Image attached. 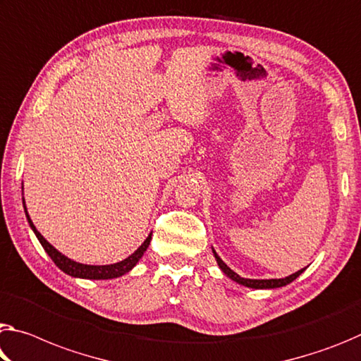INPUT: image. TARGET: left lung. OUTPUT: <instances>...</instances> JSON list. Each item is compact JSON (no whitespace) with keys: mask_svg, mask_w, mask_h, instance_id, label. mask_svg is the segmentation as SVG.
<instances>
[{"mask_svg":"<svg viewBox=\"0 0 361 361\" xmlns=\"http://www.w3.org/2000/svg\"><path fill=\"white\" fill-rule=\"evenodd\" d=\"M214 255H215V259H216V263H219V267L221 268V271L226 274L228 278H231L233 281H236V283H239V284H243V286H245V288H254V289H274V288H281V286H286V284H289V283H293L294 279L299 276V274L305 270H299L297 273H293V274H289V276H286V278H281V279H247V278H241L239 276L238 273H234L230 267L226 265L225 262H223L220 257H219V254L215 252L214 250Z\"/></svg>","mask_w":361,"mask_h":361,"instance_id":"8db88e82","label":"left lung"}]
</instances>
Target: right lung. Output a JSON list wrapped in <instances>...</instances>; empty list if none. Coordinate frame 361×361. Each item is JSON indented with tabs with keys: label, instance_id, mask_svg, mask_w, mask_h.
Wrapping results in <instances>:
<instances>
[{
	"label": "right lung",
	"instance_id": "1",
	"mask_svg": "<svg viewBox=\"0 0 361 361\" xmlns=\"http://www.w3.org/2000/svg\"><path fill=\"white\" fill-rule=\"evenodd\" d=\"M25 204V202H24ZM25 215H27V220L30 223L33 233L37 234L38 241L42 243L43 249L47 250V254L51 257V260H53L57 267L61 268L62 271L71 274L73 278H85V279H112V278H118L122 276V274L128 273L131 268H133L138 260L142 257V254L146 252V249L149 247V243H151V234L146 238V241L142 243L138 249L135 250L133 254L127 259L122 260V262H117L114 263V265H83V263H78V262H73L71 259H67L66 255H62L59 250H56L53 245H51L47 239H44L39 231L33 225V221L30 220V216L27 214V209H25Z\"/></svg>",
	"mask_w": 361,
	"mask_h": 361
}]
</instances>
